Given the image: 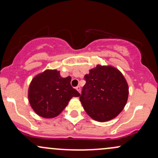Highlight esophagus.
I'll list each match as a JSON object with an SVG mask.
<instances>
[{"label": "esophagus", "mask_w": 158, "mask_h": 158, "mask_svg": "<svg viewBox=\"0 0 158 158\" xmlns=\"http://www.w3.org/2000/svg\"><path fill=\"white\" fill-rule=\"evenodd\" d=\"M76 89H77L78 92H79V93H81V87H79V86H77V87H76Z\"/></svg>", "instance_id": "1"}]
</instances>
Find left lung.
I'll return each instance as SVG.
<instances>
[{"label":"left lung","instance_id":"8db88e82","mask_svg":"<svg viewBox=\"0 0 158 158\" xmlns=\"http://www.w3.org/2000/svg\"><path fill=\"white\" fill-rule=\"evenodd\" d=\"M85 80L79 99L93 119L107 121L122 111L128 98L129 87L118 70L112 66L97 65L85 76Z\"/></svg>","mask_w":158,"mask_h":158}]
</instances>
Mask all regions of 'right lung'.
I'll list each match as a JSON object with an SVG mask.
<instances>
[{
	"instance_id": "1",
	"label": "right lung",
	"mask_w": 158,
	"mask_h": 158,
	"mask_svg": "<svg viewBox=\"0 0 158 158\" xmlns=\"http://www.w3.org/2000/svg\"><path fill=\"white\" fill-rule=\"evenodd\" d=\"M71 81V77L62 78L56 70H47L36 76L28 88V100L32 109L46 118L60 115L72 97L80 96L72 87Z\"/></svg>"
}]
</instances>
